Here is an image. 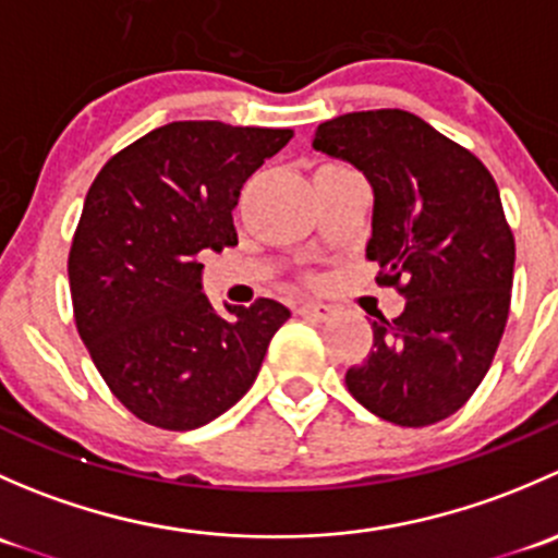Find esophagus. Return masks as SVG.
<instances>
[{"label": "esophagus", "instance_id": "esophagus-1", "mask_svg": "<svg viewBox=\"0 0 558 558\" xmlns=\"http://www.w3.org/2000/svg\"><path fill=\"white\" fill-rule=\"evenodd\" d=\"M296 313L313 320H326L331 315V307L324 305V302H302V305L296 307Z\"/></svg>", "mask_w": 558, "mask_h": 558}]
</instances>
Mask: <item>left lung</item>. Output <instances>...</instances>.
Masks as SVG:
<instances>
[{"label": "left lung", "instance_id": "left-lung-1", "mask_svg": "<svg viewBox=\"0 0 558 558\" xmlns=\"http://www.w3.org/2000/svg\"><path fill=\"white\" fill-rule=\"evenodd\" d=\"M313 148L351 161L375 194L367 258L404 296L373 320V351L345 373L369 413L429 426L475 393L510 313L515 240L483 161L408 110L345 112Z\"/></svg>", "mask_w": 558, "mask_h": 558}]
</instances>
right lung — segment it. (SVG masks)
Masks as SVG:
<instances>
[{
	"instance_id": "right-lung-1",
	"label": "right lung",
	"mask_w": 558,
	"mask_h": 558,
	"mask_svg": "<svg viewBox=\"0 0 558 558\" xmlns=\"http://www.w3.org/2000/svg\"><path fill=\"white\" fill-rule=\"evenodd\" d=\"M291 129L172 121L94 178L72 238L75 326L118 402L159 429L210 424L245 397L291 311L275 300L218 313L199 253L238 245L240 189Z\"/></svg>"
}]
</instances>
